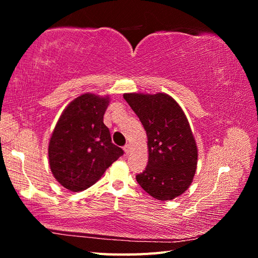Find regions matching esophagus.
Here are the masks:
<instances>
[{"label": "esophagus", "instance_id": "34e87169", "mask_svg": "<svg viewBox=\"0 0 258 258\" xmlns=\"http://www.w3.org/2000/svg\"><path fill=\"white\" fill-rule=\"evenodd\" d=\"M123 150H124V152L126 153V154H130L131 151H132V147H131L130 144H127V145H125V146L123 147Z\"/></svg>", "mask_w": 258, "mask_h": 258}]
</instances>
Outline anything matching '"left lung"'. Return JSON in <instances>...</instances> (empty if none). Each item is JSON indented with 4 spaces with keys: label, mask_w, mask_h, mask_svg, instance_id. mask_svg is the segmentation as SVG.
Segmentation results:
<instances>
[{
    "label": "left lung",
    "mask_w": 258,
    "mask_h": 258,
    "mask_svg": "<svg viewBox=\"0 0 258 258\" xmlns=\"http://www.w3.org/2000/svg\"><path fill=\"white\" fill-rule=\"evenodd\" d=\"M123 96L147 134L149 162L136 180L158 201L182 195L189 187L197 165V146L183 109L164 93Z\"/></svg>",
    "instance_id": "obj_1"
}]
</instances>
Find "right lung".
I'll return each mask as SVG.
<instances>
[{
  "label": "right lung",
  "mask_w": 258,
  "mask_h": 258,
  "mask_svg": "<svg viewBox=\"0 0 258 258\" xmlns=\"http://www.w3.org/2000/svg\"><path fill=\"white\" fill-rule=\"evenodd\" d=\"M109 97H76L59 116L48 144V162L57 182L72 191L89 188L119 156L103 122Z\"/></svg>",
  "instance_id": "right-lung-1"
}]
</instances>
